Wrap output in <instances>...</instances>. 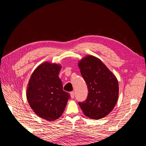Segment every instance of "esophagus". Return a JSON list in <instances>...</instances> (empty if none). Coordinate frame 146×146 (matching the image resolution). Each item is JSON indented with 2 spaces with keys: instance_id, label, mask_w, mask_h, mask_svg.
Instances as JSON below:
<instances>
[{
  "instance_id": "esophagus-1",
  "label": "esophagus",
  "mask_w": 146,
  "mask_h": 146,
  "mask_svg": "<svg viewBox=\"0 0 146 146\" xmlns=\"http://www.w3.org/2000/svg\"><path fill=\"white\" fill-rule=\"evenodd\" d=\"M70 98L72 99L74 98V96H75V92L74 91H72L70 92Z\"/></svg>"
}]
</instances>
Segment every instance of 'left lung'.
Segmentation results:
<instances>
[{"label": "left lung", "instance_id": "obj_1", "mask_svg": "<svg viewBox=\"0 0 146 146\" xmlns=\"http://www.w3.org/2000/svg\"><path fill=\"white\" fill-rule=\"evenodd\" d=\"M80 73L88 89L87 99L79 102L85 115L92 119L105 117L113 110L119 96L117 79L102 61L86 55L78 61Z\"/></svg>", "mask_w": 146, "mask_h": 146}]
</instances>
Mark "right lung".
Wrapping results in <instances>:
<instances>
[{"instance_id":"obj_1","label":"right lung","mask_w":146,"mask_h":146,"mask_svg":"<svg viewBox=\"0 0 146 146\" xmlns=\"http://www.w3.org/2000/svg\"><path fill=\"white\" fill-rule=\"evenodd\" d=\"M61 69V64L44 62L34 70L27 87L26 96L31 108L48 121L61 117L70 98L58 77Z\"/></svg>"}]
</instances>
